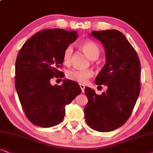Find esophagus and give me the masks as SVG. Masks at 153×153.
<instances>
[{
    "label": "esophagus",
    "instance_id": "1",
    "mask_svg": "<svg viewBox=\"0 0 153 153\" xmlns=\"http://www.w3.org/2000/svg\"><path fill=\"white\" fill-rule=\"evenodd\" d=\"M80 87L81 90H82V92L83 93V92H85V85H80Z\"/></svg>",
    "mask_w": 153,
    "mask_h": 153
}]
</instances>
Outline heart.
I'll return each mask as SVG.
<instances>
[{
	"mask_svg": "<svg viewBox=\"0 0 153 153\" xmlns=\"http://www.w3.org/2000/svg\"><path fill=\"white\" fill-rule=\"evenodd\" d=\"M81 48L91 60L97 59L100 55V49L97 45L93 42L87 41L81 44ZM73 46L69 45L65 48L63 53V60L65 64H69L71 61L73 55ZM93 75L91 70H82V69L73 68L67 72L66 76L68 79L75 82L85 84L88 82V79L90 78Z\"/></svg>",
	"mask_w": 153,
	"mask_h": 153,
	"instance_id": "1",
	"label": "heart"
}]
</instances>
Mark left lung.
I'll list each match as a JSON object with an SVG mask.
<instances>
[{"mask_svg": "<svg viewBox=\"0 0 153 153\" xmlns=\"http://www.w3.org/2000/svg\"><path fill=\"white\" fill-rule=\"evenodd\" d=\"M90 35L102 42L106 63L95 79L97 85L107 86L97 94L85 88L88 102L85 118L90 128L109 132L123 124L131 114L140 94V63L136 51L123 34L116 30L92 31Z\"/></svg>", "mask_w": 153, "mask_h": 153, "instance_id": "1", "label": "left lung"}]
</instances>
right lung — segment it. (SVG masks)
Returning a JSON list of instances; mask_svg holds the SVG:
<instances>
[{
	"label": "right lung",
	"mask_w": 153,
	"mask_h": 153,
	"mask_svg": "<svg viewBox=\"0 0 153 153\" xmlns=\"http://www.w3.org/2000/svg\"><path fill=\"white\" fill-rule=\"evenodd\" d=\"M78 38L75 31L49 29L29 39L15 62V88L25 115L33 124L49 128L63 121L65 106L78 94L76 82L63 80L52 85L53 77L63 78L59 71L65 48Z\"/></svg>",
	"instance_id": "1"
}]
</instances>
